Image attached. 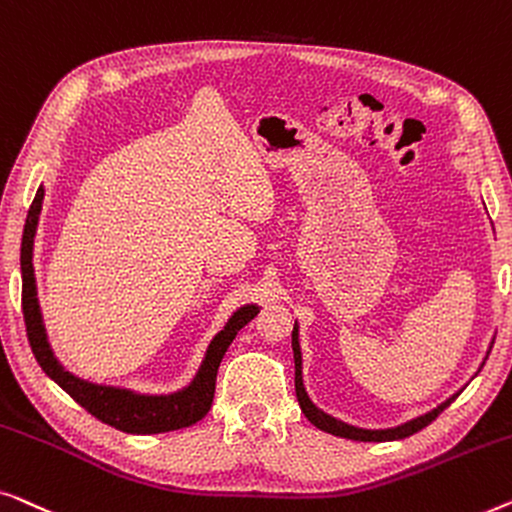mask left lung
Listing matches in <instances>:
<instances>
[{
    "mask_svg": "<svg viewBox=\"0 0 512 512\" xmlns=\"http://www.w3.org/2000/svg\"><path fill=\"white\" fill-rule=\"evenodd\" d=\"M292 350H294V390H297V399H299L301 410H304V415L318 429L327 431V434L341 436V438H350V441L383 443V441H397V438L413 436L420 429L427 427V424L434 422L436 417L441 415L443 410L457 399V394H459L457 392L455 397L443 401L441 406H436L434 410H429V413L415 417V420H410L406 424H399V427H392V429H359V427H352V424H345L341 420H336V417H331L327 413H322V410L315 406L311 399H308V394L304 390V380H301V348H299V327L297 325H294V329H292Z\"/></svg>",
    "mask_w": 512,
    "mask_h": 512,
    "instance_id": "obj_1",
    "label": "left lung"
}]
</instances>
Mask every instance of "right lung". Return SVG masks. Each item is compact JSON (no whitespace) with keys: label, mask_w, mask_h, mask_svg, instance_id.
<instances>
[{"label":"right lung","mask_w":512,"mask_h":512,"mask_svg":"<svg viewBox=\"0 0 512 512\" xmlns=\"http://www.w3.org/2000/svg\"><path fill=\"white\" fill-rule=\"evenodd\" d=\"M43 204V187L37 190L30 211H27L23 243H20V273H23V318L30 338L32 352L46 376L55 380L71 399L95 415L97 420L111 427L127 431V434H162V431H176L183 427H192L199 422L208 410H211L215 394V378H218V366L225 357V352L236 334L248 325L259 313L257 306H243L236 311L225 329L213 338L208 345L201 369L185 390L167 397H146V394H134L120 387L92 385L88 380H81L64 371V366L57 362L53 350L48 345L46 329H43L39 301H37V280H34L32 266V248L34 234H37L39 213Z\"/></svg>","instance_id":"1"}]
</instances>
